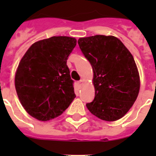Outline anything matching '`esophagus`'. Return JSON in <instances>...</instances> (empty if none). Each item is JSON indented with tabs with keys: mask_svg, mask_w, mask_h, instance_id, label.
Wrapping results in <instances>:
<instances>
[{
	"mask_svg": "<svg viewBox=\"0 0 156 156\" xmlns=\"http://www.w3.org/2000/svg\"><path fill=\"white\" fill-rule=\"evenodd\" d=\"M78 83H79L80 85H83V80H80L78 82Z\"/></svg>",
	"mask_w": 156,
	"mask_h": 156,
	"instance_id": "esophagus-1",
	"label": "esophagus"
}]
</instances>
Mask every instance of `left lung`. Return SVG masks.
I'll return each instance as SVG.
<instances>
[{
    "mask_svg": "<svg viewBox=\"0 0 156 156\" xmlns=\"http://www.w3.org/2000/svg\"><path fill=\"white\" fill-rule=\"evenodd\" d=\"M78 44L94 71L95 97L87 108L102 120H118L131 108L140 90L133 55L113 36L80 38Z\"/></svg>",
    "mask_w": 156,
    "mask_h": 156,
    "instance_id": "1",
    "label": "left lung"
}]
</instances>
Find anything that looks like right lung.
<instances>
[{
  "instance_id": "add662e5",
  "label": "right lung",
  "mask_w": 156,
  "mask_h": 156,
  "mask_svg": "<svg viewBox=\"0 0 156 156\" xmlns=\"http://www.w3.org/2000/svg\"><path fill=\"white\" fill-rule=\"evenodd\" d=\"M76 45L69 37H52L34 43L18 66V97L31 116L48 121L61 115L76 98L67 59Z\"/></svg>"
}]
</instances>
